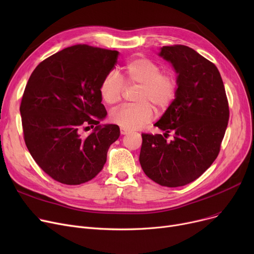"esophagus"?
Segmentation results:
<instances>
[{
	"instance_id": "1",
	"label": "esophagus",
	"mask_w": 254,
	"mask_h": 254,
	"mask_svg": "<svg viewBox=\"0 0 254 254\" xmlns=\"http://www.w3.org/2000/svg\"><path fill=\"white\" fill-rule=\"evenodd\" d=\"M128 132H129L128 129L124 128V127H120V134H122V135H127V134H128Z\"/></svg>"
}]
</instances>
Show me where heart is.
I'll return each mask as SVG.
<instances>
[{"label":"heart","instance_id":"1","mask_svg":"<svg viewBox=\"0 0 254 254\" xmlns=\"http://www.w3.org/2000/svg\"><path fill=\"white\" fill-rule=\"evenodd\" d=\"M123 78L125 84L115 72L106 74L99 92L105 103L113 105L122 100L125 85L139 86L137 105L120 107L110 114L113 124L127 129H136L149 123L153 117V108L157 112L167 110L177 96V76L170 71H162V66L149 59L137 58L128 62L123 68Z\"/></svg>","mask_w":254,"mask_h":254}]
</instances>
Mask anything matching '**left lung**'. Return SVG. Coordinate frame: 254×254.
I'll return each mask as SVG.
<instances>
[{
    "instance_id": "obj_1",
    "label": "left lung",
    "mask_w": 254,
    "mask_h": 254,
    "mask_svg": "<svg viewBox=\"0 0 254 254\" xmlns=\"http://www.w3.org/2000/svg\"><path fill=\"white\" fill-rule=\"evenodd\" d=\"M159 56L174 65L179 87L154 125L165 137L143 132L139 161L151 180L178 188L197 179L218 156L230 118L229 101L217 66L192 48L163 46ZM170 132L175 139L167 141Z\"/></svg>"
}]
</instances>
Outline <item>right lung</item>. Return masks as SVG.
I'll list each match as a JSON object with an SVG mask.
<instances>
[{
  "mask_svg": "<svg viewBox=\"0 0 254 254\" xmlns=\"http://www.w3.org/2000/svg\"><path fill=\"white\" fill-rule=\"evenodd\" d=\"M117 57L116 50L73 45L40 63L26 83L19 108L23 139L53 180L78 185L102 171L120 131L116 125L99 126L107 115L99 86Z\"/></svg>",
  "mask_w": 254,
  "mask_h": 254,
  "instance_id": "right-lung-1",
  "label": "right lung"
}]
</instances>
